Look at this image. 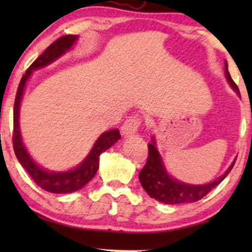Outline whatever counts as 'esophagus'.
Masks as SVG:
<instances>
[{
	"mask_svg": "<svg viewBox=\"0 0 252 252\" xmlns=\"http://www.w3.org/2000/svg\"><path fill=\"white\" fill-rule=\"evenodd\" d=\"M141 123H142V119L137 115L129 117L122 126V132L124 135H130V134L136 133L141 126Z\"/></svg>",
	"mask_w": 252,
	"mask_h": 252,
	"instance_id": "34e87169",
	"label": "esophagus"
}]
</instances>
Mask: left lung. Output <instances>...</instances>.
I'll list each match as a JSON object with an SVG mask.
<instances>
[{"mask_svg":"<svg viewBox=\"0 0 252 252\" xmlns=\"http://www.w3.org/2000/svg\"><path fill=\"white\" fill-rule=\"evenodd\" d=\"M225 74L227 81L229 82L234 91L240 95V91L235 82L233 81L228 72V65L225 62ZM149 155H148L147 163L141 170L139 180L144 190L151 198L157 199L164 204H181V203H192L208 195L216 186H218L225 179L232 170L235 160L228 167L225 173L217 180L206 185H188L180 182L171 178L165 170V166L161 161L160 155L156 148L155 137H151V143L148 144Z\"/></svg>","mask_w":252,"mask_h":252,"instance_id":"left-lung-1","label":"left lung"}]
</instances>
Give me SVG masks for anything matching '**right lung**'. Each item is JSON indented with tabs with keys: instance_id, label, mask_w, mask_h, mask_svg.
<instances>
[{
	"instance_id": "obj_1",
	"label": "right lung",
	"mask_w": 252,
	"mask_h": 252,
	"mask_svg": "<svg viewBox=\"0 0 252 252\" xmlns=\"http://www.w3.org/2000/svg\"><path fill=\"white\" fill-rule=\"evenodd\" d=\"M78 35H64L60 39L54 41L35 61L32 65L27 68L25 74L23 75L22 80L19 82L18 89L15 98V105H13V134L12 143L13 150H15L17 159L22 164V166L27 171L34 182L44 189L46 191L54 192V194H67V192L77 191L84 186L88 184L94 178L96 172L98 170L99 156L105 150H108L112 144H115L120 137L118 129L108 130L103 133L96 141L94 147L85 160L75 167L74 170L66 172H49L41 168L35 161H34L27 153L26 148L24 147L19 129V108L20 101H22L24 89H25L26 81L32 74L33 70L46 66V65L53 63L55 60L62 56L65 51H67L75 43Z\"/></svg>"
}]
</instances>
